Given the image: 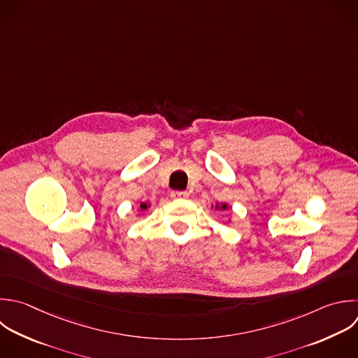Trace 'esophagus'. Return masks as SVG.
Segmentation results:
<instances>
[{
    "instance_id": "obj_1",
    "label": "esophagus",
    "mask_w": 358,
    "mask_h": 358,
    "mask_svg": "<svg viewBox=\"0 0 358 358\" xmlns=\"http://www.w3.org/2000/svg\"><path fill=\"white\" fill-rule=\"evenodd\" d=\"M172 199H189V193L187 192H180V190H175L171 193Z\"/></svg>"
}]
</instances>
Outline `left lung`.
Here are the masks:
<instances>
[{
  "instance_id": "obj_1",
  "label": "left lung",
  "mask_w": 358,
  "mask_h": 358,
  "mask_svg": "<svg viewBox=\"0 0 358 358\" xmlns=\"http://www.w3.org/2000/svg\"><path fill=\"white\" fill-rule=\"evenodd\" d=\"M215 210H228V206L227 204H215Z\"/></svg>"
}]
</instances>
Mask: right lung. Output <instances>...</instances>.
Here are the masks:
<instances>
[{
  "mask_svg": "<svg viewBox=\"0 0 358 358\" xmlns=\"http://www.w3.org/2000/svg\"><path fill=\"white\" fill-rule=\"evenodd\" d=\"M140 207H141V210H147V208H148V204H147V203H141Z\"/></svg>",
  "mask_w": 358,
  "mask_h": 358,
  "instance_id": "1",
  "label": "right lung"
}]
</instances>
